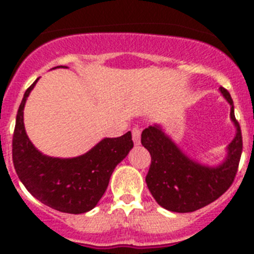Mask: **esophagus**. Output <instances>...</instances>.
I'll return each instance as SVG.
<instances>
[{
  "mask_svg": "<svg viewBox=\"0 0 254 254\" xmlns=\"http://www.w3.org/2000/svg\"><path fill=\"white\" fill-rule=\"evenodd\" d=\"M132 140H133L134 145H140L141 129H140V127H137V126L132 128Z\"/></svg>",
  "mask_w": 254,
  "mask_h": 254,
  "instance_id": "1",
  "label": "esophagus"
}]
</instances>
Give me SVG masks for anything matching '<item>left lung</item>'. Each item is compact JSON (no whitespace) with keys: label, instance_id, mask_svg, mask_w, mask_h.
<instances>
[{"label":"left lung","instance_id":"left-lung-1","mask_svg":"<svg viewBox=\"0 0 254 254\" xmlns=\"http://www.w3.org/2000/svg\"><path fill=\"white\" fill-rule=\"evenodd\" d=\"M220 93L232 107L230 118L237 133L229 143L225 160L217 167L203 165L188 158L159 125L149 126L142 131L141 143L151 155L146 183L161 207L173 212H193L214 202L234 182L243 140L232 96L224 87H220Z\"/></svg>","mask_w":254,"mask_h":254}]
</instances>
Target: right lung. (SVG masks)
Here are the masks:
<instances>
[{"mask_svg":"<svg viewBox=\"0 0 254 254\" xmlns=\"http://www.w3.org/2000/svg\"><path fill=\"white\" fill-rule=\"evenodd\" d=\"M37 81L38 78L28 87L17 111L12 137L13 167L22 185L40 202L61 212L84 214L99 202L114 168L133 147L132 134L127 132L121 137L103 138L76 158L43 155L29 140L24 127V107Z\"/></svg>","mask_w":254,"mask_h":254,"instance_id":"1","label":"right lung"}]
</instances>
